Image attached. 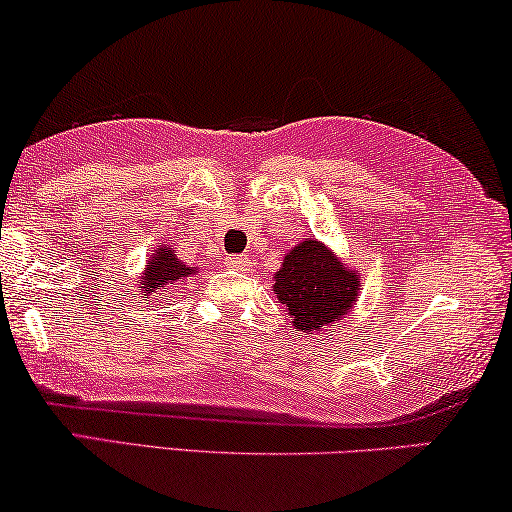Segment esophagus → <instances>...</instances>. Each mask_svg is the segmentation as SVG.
Instances as JSON below:
<instances>
[{"mask_svg": "<svg viewBox=\"0 0 512 512\" xmlns=\"http://www.w3.org/2000/svg\"><path fill=\"white\" fill-rule=\"evenodd\" d=\"M226 263L230 265V268H244V265L249 263V258L242 256V254H237V256H228Z\"/></svg>", "mask_w": 512, "mask_h": 512, "instance_id": "esophagus-1", "label": "esophagus"}]
</instances>
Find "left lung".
Instances as JSON below:
<instances>
[{
	"mask_svg": "<svg viewBox=\"0 0 512 512\" xmlns=\"http://www.w3.org/2000/svg\"><path fill=\"white\" fill-rule=\"evenodd\" d=\"M279 303L303 333L328 328L359 296V272L349 270L317 240H305L284 256L275 275Z\"/></svg>",
	"mask_w": 512,
	"mask_h": 512,
	"instance_id": "8db88e82",
	"label": "left lung"
}]
</instances>
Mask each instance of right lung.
Segmentation results:
<instances>
[{"instance_id":"1","label":"right lung","mask_w":512,"mask_h":512,"mask_svg":"<svg viewBox=\"0 0 512 512\" xmlns=\"http://www.w3.org/2000/svg\"><path fill=\"white\" fill-rule=\"evenodd\" d=\"M193 270L186 268L184 263L177 258V251L172 247H165V244H160L156 249V254L151 256L149 261V268L144 270V277L142 282H139V289H142L144 296H151V293H158V296H163V293H170L177 289V284L181 279L191 277Z\"/></svg>"}]
</instances>
